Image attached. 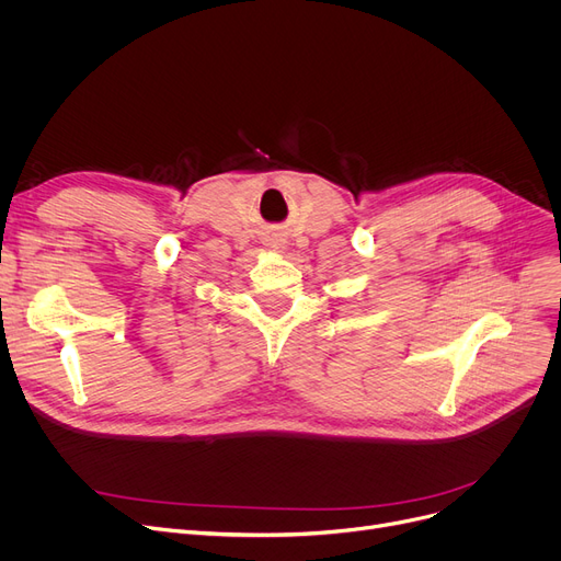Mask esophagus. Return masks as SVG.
<instances>
[{
  "label": "esophagus",
  "mask_w": 561,
  "mask_h": 561,
  "mask_svg": "<svg viewBox=\"0 0 561 561\" xmlns=\"http://www.w3.org/2000/svg\"><path fill=\"white\" fill-rule=\"evenodd\" d=\"M265 245H268L271 252H277V254H282L286 250V241L279 239V236H273V239H268V243H265Z\"/></svg>",
  "instance_id": "1"
}]
</instances>
